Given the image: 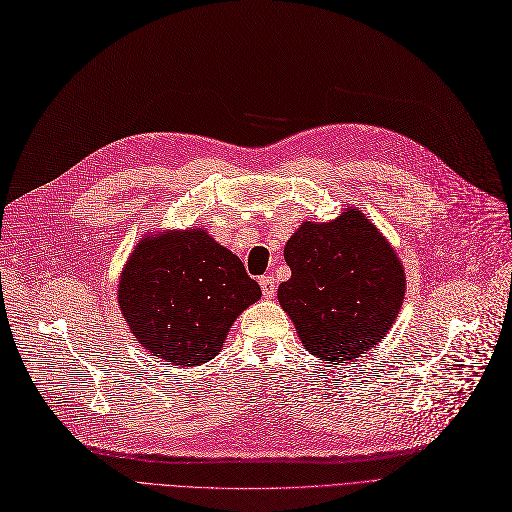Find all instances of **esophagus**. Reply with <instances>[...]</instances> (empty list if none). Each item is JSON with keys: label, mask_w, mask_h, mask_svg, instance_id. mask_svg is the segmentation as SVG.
I'll return each mask as SVG.
<instances>
[{"label": "esophagus", "mask_w": 512, "mask_h": 512, "mask_svg": "<svg viewBox=\"0 0 512 512\" xmlns=\"http://www.w3.org/2000/svg\"><path fill=\"white\" fill-rule=\"evenodd\" d=\"M259 287H261L263 297L272 299L274 293H276V280H274V276H261L259 278Z\"/></svg>", "instance_id": "1"}]
</instances>
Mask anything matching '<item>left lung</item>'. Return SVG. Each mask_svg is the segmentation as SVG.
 <instances>
[{
	"label": "left lung",
	"mask_w": 512,
	"mask_h": 512,
	"mask_svg": "<svg viewBox=\"0 0 512 512\" xmlns=\"http://www.w3.org/2000/svg\"><path fill=\"white\" fill-rule=\"evenodd\" d=\"M285 261L291 278L278 301L310 354L354 361L386 337L405 299V270L358 208L329 223L304 221L285 244Z\"/></svg>",
	"instance_id": "8db88e82"
}]
</instances>
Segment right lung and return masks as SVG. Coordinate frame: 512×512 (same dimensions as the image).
Returning <instances> with one entry per match:
<instances>
[{"label":"right lung","mask_w":512,"mask_h":512,"mask_svg":"<svg viewBox=\"0 0 512 512\" xmlns=\"http://www.w3.org/2000/svg\"><path fill=\"white\" fill-rule=\"evenodd\" d=\"M259 297L242 261L198 227L145 236L118 285L137 342L149 356L183 367L217 356L234 320Z\"/></svg>","instance_id":"1"}]
</instances>
